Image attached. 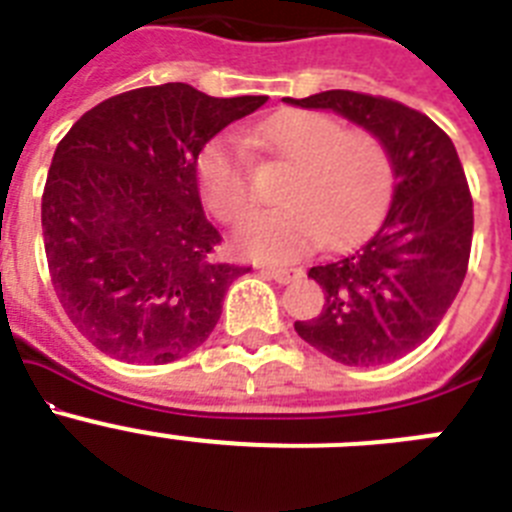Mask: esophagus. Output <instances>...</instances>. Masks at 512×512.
Listing matches in <instances>:
<instances>
[{"label": "esophagus", "instance_id": "obj_1", "mask_svg": "<svg viewBox=\"0 0 512 512\" xmlns=\"http://www.w3.org/2000/svg\"><path fill=\"white\" fill-rule=\"evenodd\" d=\"M264 274L269 279H274V282L289 284V282H292V279L297 277V274H300V271H297V269H284V266H266Z\"/></svg>", "mask_w": 512, "mask_h": 512}]
</instances>
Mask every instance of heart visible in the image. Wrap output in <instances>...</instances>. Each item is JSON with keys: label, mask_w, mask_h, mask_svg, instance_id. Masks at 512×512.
Masks as SVG:
<instances>
[{"label": "heart", "mask_w": 512, "mask_h": 512, "mask_svg": "<svg viewBox=\"0 0 512 512\" xmlns=\"http://www.w3.org/2000/svg\"><path fill=\"white\" fill-rule=\"evenodd\" d=\"M256 138L295 166V174L282 189L287 207L251 217L235 233V246L248 256L295 259L320 238L343 241L390 194V156L369 130H346L325 112H292L261 125ZM197 179L207 207L225 223H241L256 207L253 161L238 140H210L197 158Z\"/></svg>", "instance_id": "obj_1"}]
</instances>
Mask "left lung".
Returning <instances> with one entry per match:
<instances>
[{"instance_id": "1", "label": "left lung", "mask_w": 512, "mask_h": 512, "mask_svg": "<svg viewBox=\"0 0 512 512\" xmlns=\"http://www.w3.org/2000/svg\"><path fill=\"white\" fill-rule=\"evenodd\" d=\"M287 102L341 112L387 148L390 210L346 256L307 271L325 305L295 330L346 366L390 364L431 336L467 277L474 207L459 153L431 117L395 99L330 89Z\"/></svg>"}]
</instances>
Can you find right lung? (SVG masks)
Wrapping results in <instances>:
<instances>
[{"mask_svg":"<svg viewBox=\"0 0 512 512\" xmlns=\"http://www.w3.org/2000/svg\"><path fill=\"white\" fill-rule=\"evenodd\" d=\"M269 97H210L189 84L140 87L79 117L53 153L43 241L63 310L120 361L169 364L210 338L233 279L215 256L197 158Z\"/></svg>","mask_w":512,"mask_h":512,"instance_id":"add662e5","label":"right lung"}]
</instances>
